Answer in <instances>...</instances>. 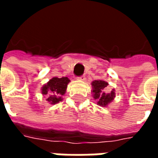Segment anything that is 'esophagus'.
<instances>
[{"label":"esophagus","mask_w":158,"mask_h":158,"mask_svg":"<svg viewBox=\"0 0 158 158\" xmlns=\"http://www.w3.org/2000/svg\"><path fill=\"white\" fill-rule=\"evenodd\" d=\"M78 79H79V80H81V81H85V80L86 79V78H85V76H81V77H79V78H78Z\"/></svg>","instance_id":"34e87169"}]
</instances>
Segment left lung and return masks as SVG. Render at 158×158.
Listing matches in <instances>:
<instances>
[{"mask_svg": "<svg viewBox=\"0 0 158 158\" xmlns=\"http://www.w3.org/2000/svg\"><path fill=\"white\" fill-rule=\"evenodd\" d=\"M91 86L93 98L96 100V104L98 106L106 107L110 103L113 102L116 96V93L114 89H112V91L109 93L105 91L106 88L108 86V83L102 79H97L91 82Z\"/></svg>", "mask_w": 158, "mask_h": 158, "instance_id": "obj_1", "label": "left lung"}]
</instances>
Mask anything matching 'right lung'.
I'll use <instances>...</instances> for the list:
<instances>
[{
  "mask_svg": "<svg viewBox=\"0 0 158 158\" xmlns=\"http://www.w3.org/2000/svg\"><path fill=\"white\" fill-rule=\"evenodd\" d=\"M69 82L70 79L68 77H53L46 84L43 85L40 92L50 104L55 105L63 100L62 96L65 95Z\"/></svg>",
  "mask_w": 158,
  "mask_h": 158,
  "instance_id": "add662e5",
  "label": "right lung"
}]
</instances>
